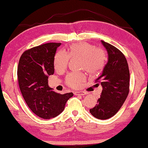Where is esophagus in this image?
Returning a JSON list of instances; mask_svg holds the SVG:
<instances>
[{
    "label": "esophagus",
    "instance_id": "1",
    "mask_svg": "<svg viewBox=\"0 0 148 148\" xmlns=\"http://www.w3.org/2000/svg\"><path fill=\"white\" fill-rule=\"evenodd\" d=\"M86 94V92H74V95H85Z\"/></svg>",
    "mask_w": 148,
    "mask_h": 148
}]
</instances>
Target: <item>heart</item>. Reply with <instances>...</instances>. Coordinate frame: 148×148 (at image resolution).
<instances>
[{
    "mask_svg": "<svg viewBox=\"0 0 148 148\" xmlns=\"http://www.w3.org/2000/svg\"><path fill=\"white\" fill-rule=\"evenodd\" d=\"M81 58V67L90 74L100 71L104 66L106 54L103 50L95 48V46L87 42L74 44L68 49L67 53L60 51L55 55L54 65L56 71H62L67 68L69 58ZM85 80V76L81 72L69 74L66 77V83L72 88L79 87Z\"/></svg>",
    "mask_w": 148,
    "mask_h": 148,
    "instance_id": "1",
    "label": "heart"
}]
</instances>
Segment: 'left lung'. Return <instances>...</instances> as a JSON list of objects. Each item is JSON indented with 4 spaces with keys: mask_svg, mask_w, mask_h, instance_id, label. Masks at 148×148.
I'll use <instances>...</instances> for the list:
<instances>
[{
    "mask_svg": "<svg viewBox=\"0 0 148 148\" xmlns=\"http://www.w3.org/2000/svg\"><path fill=\"white\" fill-rule=\"evenodd\" d=\"M108 55V60L97 78L102 86L97 104L90 109L94 117L106 119L112 117L121 108L129 92L130 72L124 55L110 44L101 40Z\"/></svg>",
    "mask_w": 148,
    "mask_h": 148,
    "instance_id": "1",
    "label": "left lung"
}]
</instances>
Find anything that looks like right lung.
Listing matches in <instances>:
<instances>
[{"label": "right lung", "mask_w": 148, "mask_h": 148, "mask_svg": "<svg viewBox=\"0 0 148 148\" xmlns=\"http://www.w3.org/2000/svg\"><path fill=\"white\" fill-rule=\"evenodd\" d=\"M61 43H46L25 51L18 67V79L25 101L34 114L43 119L55 118L64 111L72 93L60 94L48 85L54 74V59Z\"/></svg>", "instance_id": "add662e5"}]
</instances>
